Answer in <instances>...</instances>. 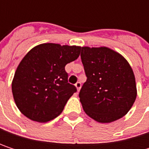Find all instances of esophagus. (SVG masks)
I'll return each instance as SVG.
<instances>
[{"label": "esophagus", "instance_id": "1", "mask_svg": "<svg viewBox=\"0 0 149 149\" xmlns=\"http://www.w3.org/2000/svg\"><path fill=\"white\" fill-rule=\"evenodd\" d=\"M75 86H76V88H77V91H80V89H81V83H80V82H77V83H76Z\"/></svg>", "mask_w": 149, "mask_h": 149}]
</instances>
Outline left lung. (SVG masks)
<instances>
[{"label":"left lung","instance_id":"left-lung-1","mask_svg":"<svg viewBox=\"0 0 149 149\" xmlns=\"http://www.w3.org/2000/svg\"><path fill=\"white\" fill-rule=\"evenodd\" d=\"M81 59L87 77L79 92L84 112L101 123L124 116L137 96L134 72L127 59L106 46H82Z\"/></svg>","mask_w":149,"mask_h":149}]
</instances>
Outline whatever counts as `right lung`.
Segmentation results:
<instances>
[{"instance_id": "obj_1", "label": "right lung", "mask_w": 149, "mask_h": 149, "mask_svg": "<svg viewBox=\"0 0 149 149\" xmlns=\"http://www.w3.org/2000/svg\"><path fill=\"white\" fill-rule=\"evenodd\" d=\"M78 45L44 43L32 48L19 62L12 81L19 110L27 118L47 123L58 116L77 91L65 66L80 54Z\"/></svg>"}]
</instances>
